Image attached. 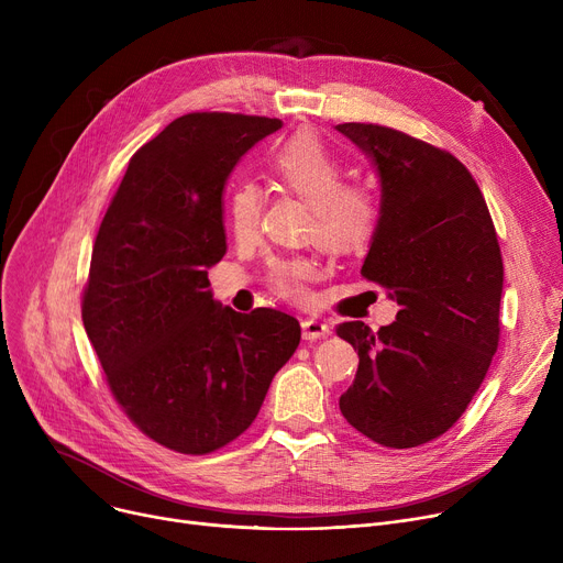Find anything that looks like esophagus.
Instances as JSON below:
<instances>
[{
    "label": "esophagus",
    "mask_w": 563,
    "mask_h": 563,
    "mask_svg": "<svg viewBox=\"0 0 563 563\" xmlns=\"http://www.w3.org/2000/svg\"><path fill=\"white\" fill-rule=\"evenodd\" d=\"M301 331H303V340H321L331 333V327L321 319H303Z\"/></svg>",
    "instance_id": "esophagus-1"
}]
</instances>
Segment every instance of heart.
Wrapping results in <instances>:
<instances>
[{"label":"heart","instance_id":"heart-1","mask_svg":"<svg viewBox=\"0 0 563 563\" xmlns=\"http://www.w3.org/2000/svg\"><path fill=\"white\" fill-rule=\"evenodd\" d=\"M278 180L312 207L314 236L329 251L365 244L378 223V200L367 187H342V164L312 132H297L272 155ZM262 191L253 183L236 185L228 196V228L236 242H251L260 228ZM314 276L308 260L278 262L272 283L287 299H303Z\"/></svg>","mask_w":563,"mask_h":563}]
</instances>
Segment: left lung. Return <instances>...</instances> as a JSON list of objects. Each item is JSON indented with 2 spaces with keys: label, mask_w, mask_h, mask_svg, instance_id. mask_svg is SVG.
I'll use <instances>...</instances> for the list:
<instances>
[{
  "label": "left lung",
  "mask_w": 563,
  "mask_h": 563,
  "mask_svg": "<svg viewBox=\"0 0 563 563\" xmlns=\"http://www.w3.org/2000/svg\"><path fill=\"white\" fill-rule=\"evenodd\" d=\"M335 130L376 170L378 223L363 276L399 306L376 333L363 321L338 327L361 358L340 410L383 448H418L463 416L497 351L505 266L495 225L454 155L380 125Z\"/></svg>",
  "instance_id": "8db88e82"
}]
</instances>
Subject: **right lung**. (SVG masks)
<instances>
[{
    "mask_svg": "<svg viewBox=\"0 0 563 563\" xmlns=\"http://www.w3.org/2000/svg\"><path fill=\"white\" fill-rule=\"evenodd\" d=\"M280 128L242 113L175 118L134 153L96 236L86 335L128 418L180 454H210L242 435L301 342L294 317L234 312L207 280L228 249V177Z\"/></svg>",
    "mask_w": 563,
    "mask_h": 563,
    "instance_id": "1",
    "label": "right lung"
}]
</instances>
